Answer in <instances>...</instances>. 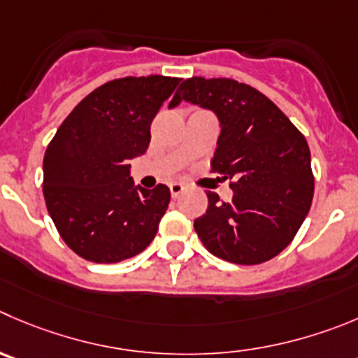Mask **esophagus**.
<instances>
[{
	"label": "esophagus",
	"mask_w": 358,
	"mask_h": 358,
	"mask_svg": "<svg viewBox=\"0 0 358 358\" xmlns=\"http://www.w3.org/2000/svg\"><path fill=\"white\" fill-rule=\"evenodd\" d=\"M182 192H185V185H182V182H172V185H170V193H172L173 199H177Z\"/></svg>",
	"instance_id": "34e87169"
}]
</instances>
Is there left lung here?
<instances>
[{
  "label": "left lung",
  "instance_id": "left-lung-1",
  "mask_svg": "<svg viewBox=\"0 0 358 358\" xmlns=\"http://www.w3.org/2000/svg\"><path fill=\"white\" fill-rule=\"evenodd\" d=\"M192 101L217 115L221 134L210 172L230 179L234 196L207 192L195 232L209 253L239 265L271 260L294 241L315 193L304 135L265 94L232 79L192 77L170 107Z\"/></svg>",
  "mask_w": 358,
  "mask_h": 358
}]
</instances>
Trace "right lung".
Here are the masks:
<instances>
[{
	"label": "right lung",
	"mask_w": 358,
	"mask_h": 358,
	"mask_svg": "<svg viewBox=\"0 0 358 358\" xmlns=\"http://www.w3.org/2000/svg\"><path fill=\"white\" fill-rule=\"evenodd\" d=\"M181 79L122 77L96 87L61 122L43 156V196L61 239L94 264L142 253L158 232L170 189L134 185L151 122Z\"/></svg>",
	"instance_id": "1"
}]
</instances>
